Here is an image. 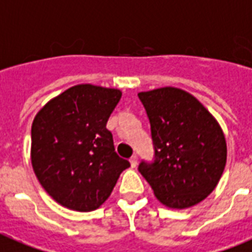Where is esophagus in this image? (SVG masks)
Wrapping results in <instances>:
<instances>
[{
	"mask_svg": "<svg viewBox=\"0 0 252 252\" xmlns=\"http://www.w3.org/2000/svg\"><path fill=\"white\" fill-rule=\"evenodd\" d=\"M130 164H131V168H135L137 164H138V157H137V156H133V157L130 158Z\"/></svg>",
	"mask_w": 252,
	"mask_h": 252,
	"instance_id": "1",
	"label": "esophagus"
}]
</instances>
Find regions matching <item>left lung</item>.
Here are the masks:
<instances>
[{"mask_svg":"<svg viewBox=\"0 0 252 252\" xmlns=\"http://www.w3.org/2000/svg\"><path fill=\"white\" fill-rule=\"evenodd\" d=\"M148 113L156 159L138 170L165 207L184 209L216 188L227 162L219 122L192 94L161 87L138 94Z\"/></svg>","mask_w":252,"mask_h":252,"instance_id":"8db88e82","label":"left lung"}]
</instances>
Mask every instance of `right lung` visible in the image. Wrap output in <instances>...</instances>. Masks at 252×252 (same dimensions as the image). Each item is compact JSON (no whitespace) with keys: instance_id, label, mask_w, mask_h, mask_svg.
<instances>
[{"instance_id":"right-lung-1","label":"right lung","mask_w":252,"mask_h":252,"mask_svg":"<svg viewBox=\"0 0 252 252\" xmlns=\"http://www.w3.org/2000/svg\"><path fill=\"white\" fill-rule=\"evenodd\" d=\"M121 96L118 88L78 84L51 99L33 119V170L47 193L65 208H99L130 166L115 153L106 128Z\"/></svg>"}]
</instances>
